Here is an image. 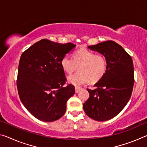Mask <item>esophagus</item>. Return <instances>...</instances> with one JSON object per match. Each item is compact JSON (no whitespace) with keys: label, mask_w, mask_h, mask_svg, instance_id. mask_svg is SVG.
I'll use <instances>...</instances> for the list:
<instances>
[{"label":"esophagus","mask_w":147,"mask_h":147,"mask_svg":"<svg viewBox=\"0 0 147 147\" xmlns=\"http://www.w3.org/2000/svg\"><path fill=\"white\" fill-rule=\"evenodd\" d=\"M81 90L80 88H78V87H75V92L76 93H78L80 92V90Z\"/></svg>","instance_id":"obj_1"}]
</instances>
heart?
<instances>
[{
    "label": "heart",
    "instance_id": "b5f03b06",
    "mask_svg": "<svg viewBox=\"0 0 147 147\" xmlns=\"http://www.w3.org/2000/svg\"><path fill=\"white\" fill-rule=\"evenodd\" d=\"M78 66L80 71L67 78L69 82L75 86H80L91 80H98L105 73L107 61L103 55L94 54L87 49H80L74 53L73 58L69 55L62 57L61 65L65 73L71 74Z\"/></svg>",
    "mask_w": 147,
    "mask_h": 147
}]
</instances>
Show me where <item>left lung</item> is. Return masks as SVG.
Instances as JSON below:
<instances>
[{
  "label": "left lung",
  "instance_id": "left-lung-1",
  "mask_svg": "<svg viewBox=\"0 0 147 147\" xmlns=\"http://www.w3.org/2000/svg\"><path fill=\"white\" fill-rule=\"evenodd\" d=\"M88 48L104 55L107 70L94 85L95 89H87L90 97L83 105L84 111L92 119L106 121L118 115L131 97L134 84L133 61L122 46L112 40Z\"/></svg>",
  "mask_w": 147,
  "mask_h": 147
}]
</instances>
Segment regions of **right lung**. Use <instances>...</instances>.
<instances>
[{"instance_id": "obj_1", "label": "right lung", "mask_w": 147, "mask_h": 147, "mask_svg": "<svg viewBox=\"0 0 147 147\" xmlns=\"http://www.w3.org/2000/svg\"><path fill=\"white\" fill-rule=\"evenodd\" d=\"M73 43L59 44L42 39L21 55L17 88L21 101L37 119L53 122L66 112L67 101L75 93L68 84L61 61L75 47Z\"/></svg>"}]
</instances>
